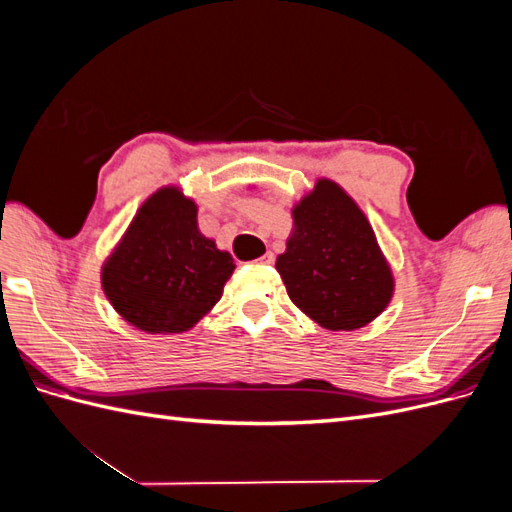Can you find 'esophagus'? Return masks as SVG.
Instances as JSON below:
<instances>
[{"instance_id":"1","label":"esophagus","mask_w":512,"mask_h":512,"mask_svg":"<svg viewBox=\"0 0 512 512\" xmlns=\"http://www.w3.org/2000/svg\"><path fill=\"white\" fill-rule=\"evenodd\" d=\"M273 254L271 252H267L265 256H260L256 262H258V265H262V267H269V265H273Z\"/></svg>"}]
</instances>
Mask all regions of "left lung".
Segmentation results:
<instances>
[{
    "mask_svg": "<svg viewBox=\"0 0 512 512\" xmlns=\"http://www.w3.org/2000/svg\"><path fill=\"white\" fill-rule=\"evenodd\" d=\"M292 220L275 262L290 301L329 331L361 329L380 316L395 280L359 205L335 181L318 179Z\"/></svg>",
    "mask_w": 512,
    "mask_h": 512,
    "instance_id": "obj_1",
    "label": "left lung"
}]
</instances>
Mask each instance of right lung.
<instances>
[{
  "label": "right lung",
  "instance_id": "add662e5",
  "mask_svg": "<svg viewBox=\"0 0 512 512\" xmlns=\"http://www.w3.org/2000/svg\"><path fill=\"white\" fill-rule=\"evenodd\" d=\"M196 215L179 188H160L102 265L106 299L138 331L183 333L222 299L235 260L198 230Z\"/></svg>",
  "mask_w": 512,
  "mask_h": 512
}]
</instances>
